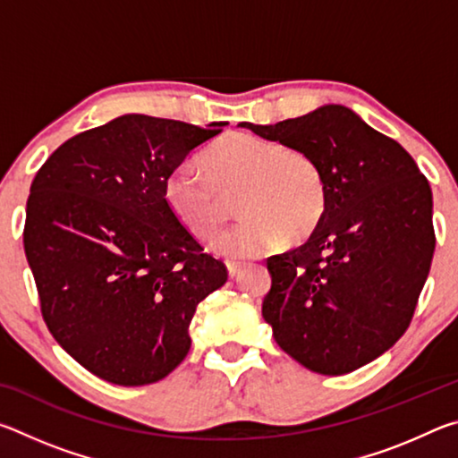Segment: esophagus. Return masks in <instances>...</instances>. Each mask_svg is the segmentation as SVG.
Masks as SVG:
<instances>
[{"label": "esophagus", "mask_w": 458, "mask_h": 458, "mask_svg": "<svg viewBox=\"0 0 458 458\" xmlns=\"http://www.w3.org/2000/svg\"><path fill=\"white\" fill-rule=\"evenodd\" d=\"M226 268H228V276L230 278H236L240 275V270L244 268L242 262H234V260H228L226 262Z\"/></svg>", "instance_id": "1"}]
</instances>
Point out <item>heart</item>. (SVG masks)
Wrapping results in <instances>:
<instances>
[{"instance_id": "b5f03b06", "label": "heart", "mask_w": 458, "mask_h": 458, "mask_svg": "<svg viewBox=\"0 0 458 458\" xmlns=\"http://www.w3.org/2000/svg\"><path fill=\"white\" fill-rule=\"evenodd\" d=\"M206 177L190 165L169 172L164 199L174 218L199 240H210L228 216L226 198L242 216L216 240L224 257L248 259L317 228L327 188L311 153L248 133L224 137L201 157Z\"/></svg>"}]
</instances>
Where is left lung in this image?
I'll list each match as a JSON object with an SVG mask.
<instances>
[{
	"label": "left lung",
	"instance_id": "8db88e82",
	"mask_svg": "<svg viewBox=\"0 0 458 458\" xmlns=\"http://www.w3.org/2000/svg\"><path fill=\"white\" fill-rule=\"evenodd\" d=\"M240 125L305 149L321 167L325 212L305 244L267 260L273 284L262 317L305 368L350 374L412 321L437 244L428 180L404 147L341 105Z\"/></svg>",
	"mask_w": 458,
	"mask_h": 458
}]
</instances>
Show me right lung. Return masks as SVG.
<instances>
[{
  "label": "right lung",
  "mask_w": 458,
  "mask_h": 458,
  "mask_svg": "<svg viewBox=\"0 0 458 458\" xmlns=\"http://www.w3.org/2000/svg\"><path fill=\"white\" fill-rule=\"evenodd\" d=\"M224 125L123 114L38 169L24 250L44 323L106 382L145 386L180 366L198 305L228 281L164 199L169 172Z\"/></svg>",
  "instance_id": "obj_1"
}]
</instances>
